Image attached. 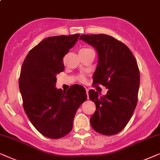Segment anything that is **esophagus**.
Returning <instances> with one entry per match:
<instances>
[{
	"label": "esophagus",
	"instance_id": "esophagus-1",
	"mask_svg": "<svg viewBox=\"0 0 160 160\" xmlns=\"http://www.w3.org/2000/svg\"><path fill=\"white\" fill-rule=\"evenodd\" d=\"M86 93H87V96L88 95V88H86Z\"/></svg>",
	"mask_w": 160,
	"mask_h": 160
}]
</instances>
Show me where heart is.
I'll list each match as a JSON object with an SVG mask.
<instances>
[{
  "label": "heart",
  "mask_w": 160,
  "mask_h": 160,
  "mask_svg": "<svg viewBox=\"0 0 160 160\" xmlns=\"http://www.w3.org/2000/svg\"><path fill=\"white\" fill-rule=\"evenodd\" d=\"M82 50H86V49H82ZM78 80L80 82H86V77L84 74H80L78 77Z\"/></svg>",
  "instance_id": "1"
}]
</instances>
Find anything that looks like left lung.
Segmentation results:
<instances>
[{"mask_svg": "<svg viewBox=\"0 0 160 160\" xmlns=\"http://www.w3.org/2000/svg\"><path fill=\"white\" fill-rule=\"evenodd\" d=\"M80 39L91 44L99 54L93 84L108 88L105 96L88 91L96 105L91 117L92 128L98 133L113 135L130 120L138 103L140 72L136 59L126 44L106 34L81 35Z\"/></svg>", "mask_w": 160, "mask_h": 160, "instance_id": "left-lung-1", "label": "left lung"}]
</instances>
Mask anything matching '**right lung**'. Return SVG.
<instances>
[{
    "label": "right lung",
    "mask_w": 160,
    "mask_h": 160,
    "mask_svg": "<svg viewBox=\"0 0 160 160\" xmlns=\"http://www.w3.org/2000/svg\"><path fill=\"white\" fill-rule=\"evenodd\" d=\"M79 37L46 38L29 51L21 68L19 88L25 113L33 127L51 139L71 132L77 110L87 99L86 89L80 85L63 92L55 88L56 75L64 70L63 57Z\"/></svg>",
    "instance_id": "obj_1"
}]
</instances>
